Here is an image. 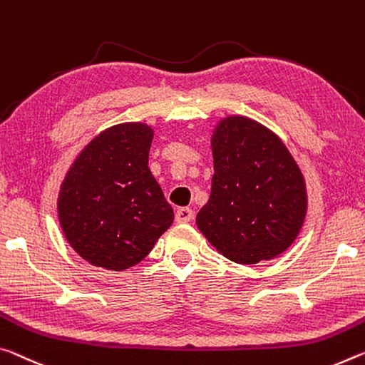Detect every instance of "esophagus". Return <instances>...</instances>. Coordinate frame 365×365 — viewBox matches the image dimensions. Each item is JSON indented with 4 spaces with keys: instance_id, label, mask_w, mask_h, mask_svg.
I'll return each instance as SVG.
<instances>
[{
    "instance_id": "obj_1",
    "label": "esophagus",
    "mask_w": 365,
    "mask_h": 365,
    "mask_svg": "<svg viewBox=\"0 0 365 365\" xmlns=\"http://www.w3.org/2000/svg\"><path fill=\"white\" fill-rule=\"evenodd\" d=\"M193 219V211L190 207H178L175 212V221L180 224H187Z\"/></svg>"
}]
</instances>
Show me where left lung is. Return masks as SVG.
I'll use <instances>...</instances> for the list:
<instances>
[{"label":"left lung","instance_id":"1","mask_svg":"<svg viewBox=\"0 0 365 365\" xmlns=\"http://www.w3.org/2000/svg\"><path fill=\"white\" fill-rule=\"evenodd\" d=\"M214 175L196 225L225 258L255 264L286 252L307 214V190L279 138L258 121L227 117L211 138Z\"/></svg>","mask_w":365,"mask_h":365}]
</instances>
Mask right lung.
Segmentation results:
<instances>
[{
    "label": "right lung",
    "mask_w": 365,
    "mask_h": 365,
    "mask_svg": "<svg viewBox=\"0 0 365 365\" xmlns=\"http://www.w3.org/2000/svg\"><path fill=\"white\" fill-rule=\"evenodd\" d=\"M154 131L121 123L97 135L69 167L58 219L86 262L123 271L146 258L173 222V210L148 167Z\"/></svg>",
    "instance_id": "right-lung-1"
}]
</instances>
